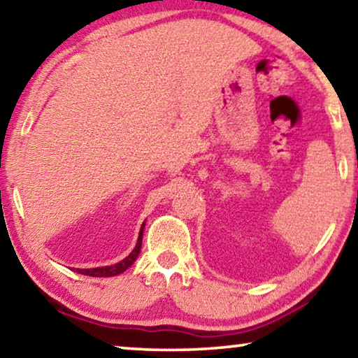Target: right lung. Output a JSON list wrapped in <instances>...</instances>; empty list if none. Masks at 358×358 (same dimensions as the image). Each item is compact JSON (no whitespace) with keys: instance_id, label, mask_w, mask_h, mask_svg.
Wrapping results in <instances>:
<instances>
[{"instance_id":"obj_1","label":"right lung","mask_w":358,"mask_h":358,"mask_svg":"<svg viewBox=\"0 0 358 358\" xmlns=\"http://www.w3.org/2000/svg\"><path fill=\"white\" fill-rule=\"evenodd\" d=\"M142 234H144V224H142L141 232H139V238H137L136 248L131 251V255L128 257H124L122 262L115 264V266H107V267H96V268H76V272L83 273V275H90V277H115V275L124 272L126 268L133 266V262L137 259L141 252V246H142Z\"/></svg>"}]
</instances>
